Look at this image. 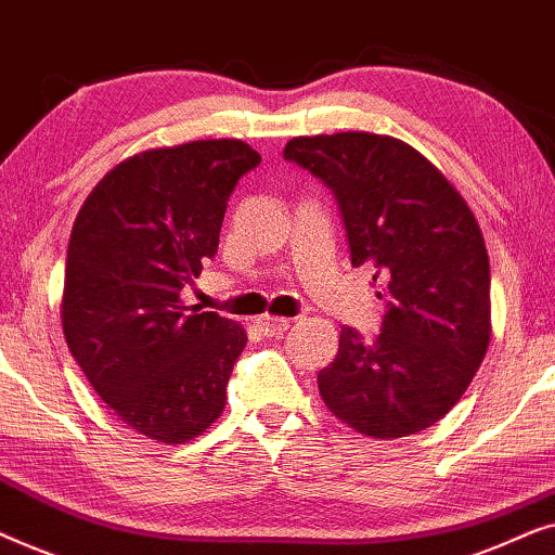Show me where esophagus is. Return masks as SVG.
<instances>
[{
	"label": "esophagus",
	"instance_id": "obj_1",
	"mask_svg": "<svg viewBox=\"0 0 555 555\" xmlns=\"http://www.w3.org/2000/svg\"><path fill=\"white\" fill-rule=\"evenodd\" d=\"M257 325H260V331H262L268 338H278V336H283V333H285L287 328H291V318L262 315V318H257Z\"/></svg>",
	"mask_w": 555,
	"mask_h": 555
}]
</instances>
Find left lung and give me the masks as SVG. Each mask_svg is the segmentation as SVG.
<instances>
[{
    "label": "left lung",
    "mask_w": 555,
    "mask_h": 555,
    "mask_svg": "<svg viewBox=\"0 0 555 555\" xmlns=\"http://www.w3.org/2000/svg\"><path fill=\"white\" fill-rule=\"evenodd\" d=\"M285 162L336 196L351 264L374 270L382 333L340 328L321 374L325 406L366 437L397 439L457 404L490 344V260L457 189L409 143L363 131L300 135Z\"/></svg>",
    "instance_id": "1"
}]
</instances>
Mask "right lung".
Returning a JSON list of instances; mask_svg holds the SVG:
<instances>
[{"instance_id": "add662e5", "label": "right lung", "mask_w": 555, "mask_h": 555, "mask_svg": "<svg viewBox=\"0 0 555 555\" xmlns=\"http://www.w3.org/2000/svg\"><path fill=\"white\" fill-rule=\"evenodd\" d=\"M260 154L234 139L143 151L105 173L73 224L63 331L98 397L141 435L186 442L222 414L245 328L181 302L237 181Z\"/></svg>"}]
</instances>
